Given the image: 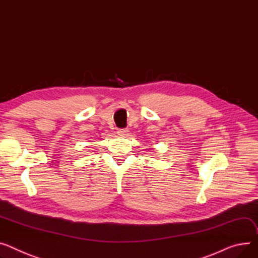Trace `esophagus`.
<instances>
[{"label":"esophagus","mask_w":258,"mask_h":258,"mask_svg":"<svg viewBox=\"0 0 258 258\" xmlns=\"http://www.w3.org/2000/svg\"><path fill=\"white\" fill-rule=\"evenodd\" d=\"M127 133H128L127 128H118L117 130V134L119 136H125V135H127Z\"/></svg>","instance_id":"esophagus-1"}]
</instances>
